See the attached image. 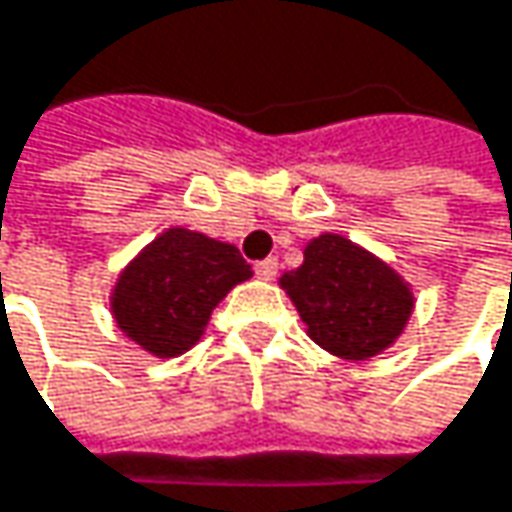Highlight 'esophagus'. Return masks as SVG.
Masks as SVG:
<instances>
[{"instance_id":"esophagus-1","label":"esophagus","mask_w":512,"mask_h":512,"mask_svg":"<svg viewBox=\"0 0 512 512\" xmlns=\"http://www.w3.org/2000/svg\"><path fill=\"white\" fill-rule=\"evenodd\" d=\"M255 272H257V278H263V281H272V278L278 275V260H275V257L257 260Z\"/></svg>"}]
</instances>
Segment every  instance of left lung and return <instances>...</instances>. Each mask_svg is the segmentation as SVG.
Wrapping results in <instances>:
<instances>
[{"mask_svg": "<svg viewBox=\"0 0 512 512\" xmlns=\"http://www.w3.org/2000/svg\"><path fill=\"white\" fill-rule=\"evenodd\" d=\"M311 341L332 356L364 361L388 350L412 314L409 284L341 234L305 246L299 269L281 275Z\"/></svg>", "mask_w": 512, "mask_h": 512, "instance_id": "1", "label": "left lung"}]
</instances>
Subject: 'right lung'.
Returning a JSON list of instances; mask_svg holds the SVG:
<instances>
[{"instance_id": "add662e5", "label": "right lung", "mask_w": 512, "mask_h": 512, "mask_svg": "<svg viewBox=\"0 0 512 512\" xmlns=\"http://www.w3.org/2000/svg\"><path fill=\"white\" fill-rule=\"evenodd\" d=\"M246 278L252 266L231 243L168 228L118 275L112 314L142 350L174 358L204 335L213 308Z\"/></svg>"}]
</instances>
